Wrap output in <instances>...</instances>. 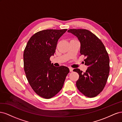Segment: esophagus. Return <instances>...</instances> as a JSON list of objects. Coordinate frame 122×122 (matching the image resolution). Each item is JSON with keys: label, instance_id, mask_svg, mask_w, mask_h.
Masks as SVG:
<instances>
[{"label": "esophagus", "instance_id": "obj_1", "mask_svg": "<svg viewBox=\"0 0 122 122\" xmlns=\"http://www.w3.org/2000/svg\"><path fill=\"white\" fill-rule=\"evenodd\" d=\"M69 70H70V72H72V71H73V69L72 68H71V67H69Z\"/></svg>", "mask_w": 122, "mask_h": 122}]
</instances>
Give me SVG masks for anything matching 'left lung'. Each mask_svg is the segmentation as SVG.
<instances>
[{"instance_id": "8db88e82", "label": "left lung", "mask_w": 122, "mask_h": 122, "mask_svg": "<svg viewBox=\"0 0 122 122\" xmlns=\"http://www.w3.org/2000/svg\"><path fill=\"white\" fill-rule=\"evenodd\" d=\"M68 32L79 40L80 54L86 57L84 64L88 67L84 73L79 69L73 70L79 75L76 86L86 96L95 97L103 91L108 79L110 68L108 54L101 41L90 31L71 29Z\"/></svg>"}]
</instances>
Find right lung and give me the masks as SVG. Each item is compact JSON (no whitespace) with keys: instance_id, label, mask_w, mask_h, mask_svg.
Here are the masks:
<instances>
[{"instance_id":"obj_1","label":"right lung","mask_w":122,"mask_h":122,"mask_svg":"<svg viewBox=\"0 0 122 122\" xmlns=\"http://www.w3.org/2000/svg\"><path fill=\"white\" fill-rule=\"evenodd\" d=\"M67 30L40 31L29 40L24 49V69L27 79L35 93L43 98L56 95L61 90L69 72L68 67H55L50 61L55 52L58 39Z\"/></svg>"}]
</instances>
